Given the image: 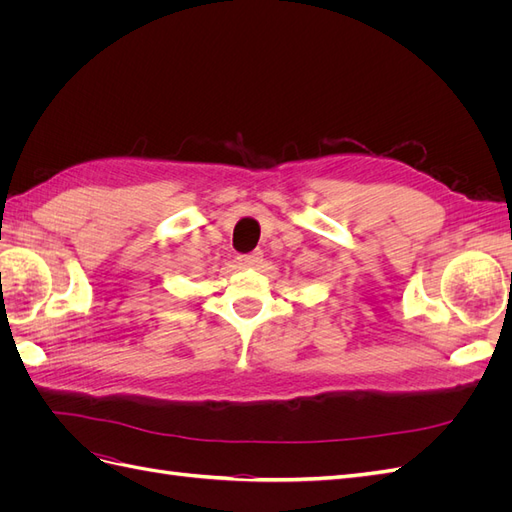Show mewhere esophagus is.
<instances>
[{
  "mask_svg": "<svg viewBox=\"0 0 512 512\" xmlns=\"http://www.w3.org/2000/svg\"><path fill=\"white\" fill-rule=\"evenodd\" d=\"M237 260H239V265H243V267H256V265H260L262 252H252V254H245V256H237Z\"/></svg>",
  "mask_w": 512,
  "mask_h": 512,
  "instance_id": "obj_1",
  "label": "esophagus"
}]
</instances>
